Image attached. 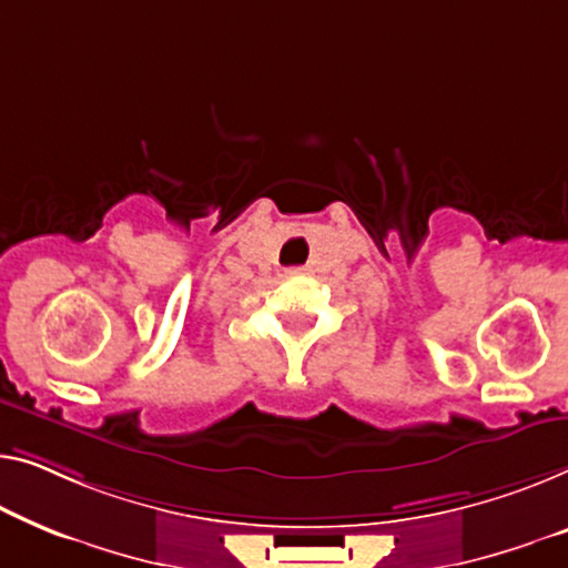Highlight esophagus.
Returning <instances> with one entry per match:
<instances>
[{
    "label": "esophagus",
    "instance_id": "esophagus-1",
    "mask_svg": "<svg viewBox=\"0 0 568 568\" xmlns=\"http://www.w3.org/2000/svg\"><path fill=\"white\" fill-rule=\"evenodd\" d=\"M303 273H306V267H291V270H287V275H303Z\"/></svg>",
    "mask_w": 568,
    "mask_h": 568
}]
</instances>
